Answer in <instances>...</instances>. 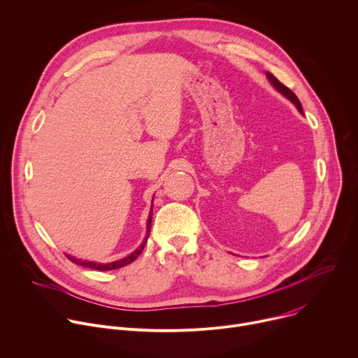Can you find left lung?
I'll return each instance as SVG.
<instances>
[{
	"mask_svg": "<svg viewBox=\"0 0 358 358\" xmlns=\"http://www.w3.org/2000/svg\"><path fill=\"white\" fill-rule=\"evenodd\" d=\"M266 75H267V78H268V81L271 83V85L279 91V92H282L287 99H290L296 106H297V109L303 113V108H301V103H300V101H299V98L296 96V94L292 91V90H289L286 85H283L279 79H277L274 75H271L270 72H266Z\"/></svg>",
	"mask_w": 358,
	"mask_h": 358,
	"instance_id": "left-lung-1",
	"label": "left lung"
}]
</instances>
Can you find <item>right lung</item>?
<instances>
[{"mask_svg":"<svg viewBox=\"0 0 358 358\" xmlns=\"http://www.w3.org/2000/svg\"><path fill=\"white\" fill-rule=\"evenodd\" d=\"M150 223H152V209H150V213H149V217H148V231H146V237H145V241H143V243L134 252V253H131L129 256H127L125 259H122V260H117V262H112V263H108V264H99V263H94V262H84V260H79V259H75V257H71V256H68V255H65L72 263H75V264H79V266H84V267H88V268H94V270H99V271H106V270H115V268H121V267H124V266H127V264H129V263H132L141 253H142V250H143V248H145V245H146V241H148V237H149V231H150Z\"/></svg>","mask_w":358,"mask_h":358,"instance_id":"add662e5","label":"right lung"}]
</instances>
